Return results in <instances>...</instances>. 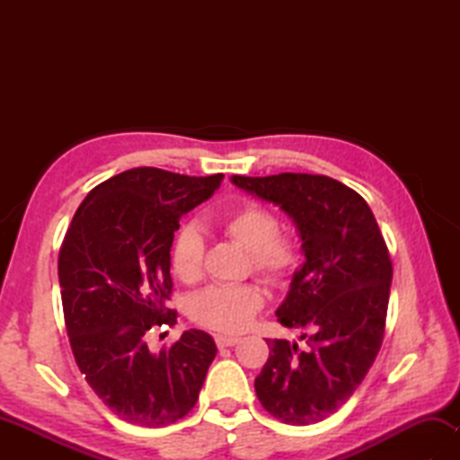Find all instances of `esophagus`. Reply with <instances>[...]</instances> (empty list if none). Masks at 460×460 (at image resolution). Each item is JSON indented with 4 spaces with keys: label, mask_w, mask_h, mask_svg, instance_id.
<instances>
[{
    "label": "esophagus",
    "mask_w": 460,
    "mask_h": 460,
    "mask_svg": "<svg viewBox=\"0 0 460 460\" xmlns=\"http://www.w3.org/2000/svg\"><path fill=\"white\" fill-rule=\"evenodd\" d=\"M239 341H241L239 336H225V334H217V336H215V344H217V348L237 346Z\"/></svg>",
    "instance_id": "34e87169"
}]
</instances>
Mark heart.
<instances>
[{"mask_svg":"<svg viewBox=\"0 0 460 460\" xmlns=\"http://www.w3.org/2000/svg\"><path fill=\"white\" fill-rule=\"evenodd\" d=\"M221 229L231 241L249 251L251 267L269 282H285L300 261L298 243L280 233L279 217L259 203H243L221 217ZM201 233L185 225L175 233L170 265L185 285L199 280L203 269ZM265 306V292L252 282L239 285H209L190 300V316L198 324L237 334L245 330Z\"/></svg>","mask_w":460,"mask_h":460,"instance_id":"1","label":"heart"}]
</instances>
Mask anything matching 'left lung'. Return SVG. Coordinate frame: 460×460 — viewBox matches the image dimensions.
Returning a JSON list of instances; mask_svg holds the SVG:
<instances>
[{
	"label": "left lung",
	"mask_w": 460,
	"mask_h": 460,
	"mask_svg": "<svg viewBox=\"0 0 460 460\" xmlns=\"http://www.w3.org/2000/svg\"><path fill=\"white\" fill-rule=\"evenodd\" d=\"M239 190L275 203L296 223L306 261L277 308L296 341L267 340L270 356L255 379L267 411L288 425L336 413L364 381L384 341L394 267L384 235L359 193L328 175H233Z\"/></svg>",
	"instance_id": "1"
}]
</instances>
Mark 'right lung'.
I'll use <instances>...</instances> for the list:
<instances>
[{
  "mask_svg": "<svg viewBox=\"0 0 460 460\" xmlns=\"http://www.w3.org/2000/svg\"><path fill=\"white\" fill-rule=\"evenodd\" d=\"M223 173L191 178L126 170L89 191L58 251L65 326L93 392L120 419L165 427L198 402L217 354L208 332L188 330L170 348L148 338L173 326L170 249L181 215L209 199Z\"/></svg>",
  "mask_w": 460,
  "mask_h": 460,
  "instance_id": "obj_1",
  "label": "right lung"
}]
</instances>
